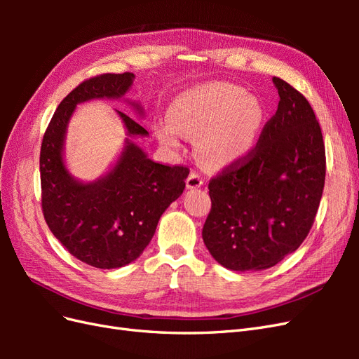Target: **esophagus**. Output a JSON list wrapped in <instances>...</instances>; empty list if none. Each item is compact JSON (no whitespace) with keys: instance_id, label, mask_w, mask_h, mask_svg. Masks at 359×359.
Segmentation results:
<instances>
[{"instance_id":"1","label":"esophagus","mask_w":359,"mask_h":359,"mask_svg":"<svg viewBox=\"0 0 359 359\" xmlns=\"http://www.w3.org/2000/svg\"><path fill=\"white\" fill-rule=\"evenodd\" d=\"M187 189H199L203 184V178L196 172H191L187 178Z\"/></svg>"}]
</instances>
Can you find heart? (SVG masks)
<instances>
[{"mask_svg":"<svg viewBox=\"0 0 359 359\" xmlns=\"http://www.w3.org/2000/svg\"><path fill=\"white\" fill-rule=\"evenodd\" d=\"M264 106L238 86L206 83L182 93L169 109V123L158 127L163 144L180 145V133L199 137V156L220 168L243 158L257 142Z\"/></svg>","mask_w":359,"mask_h":359,"instance_id":"b5f03b06","label":"heart"}]
</instances>
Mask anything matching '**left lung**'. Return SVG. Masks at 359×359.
Listing matches in <instances>:
<instances>
[{"mask_svg":"<svg viewBox=\"0 0 359 359\" xmlns=\"http://www.w3.org/2000/svg\"><path fill=\"white\" fill-rule=\"evenodd\" d=\"M280 102L247 156L210 180L211 211L202 238L220 265L259 271L306 240L327 172L319 121L309 100L276 78Z\"/></svg>","mask_w":359,"mask_h":359,"instance_id":"8db88e82","label":"left lung"}]
</instances>
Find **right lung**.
<instances>
[{
    "instance_id": "right-lung-1",
    "label": "right lung",
    "mask_w": 359,
    "mask_h": 359,
    "mask_svg": "<svg viewBox=\"0 0 359 359\" xmlns=\"http://www.w3.org/2000/svg\"><path fill=\"white\" fill-rule=\"evenodd\" d=\"M133 81L135 74L126 72L81 82L58 104L40 148L41 211L50 232L76 259L102 269L124 266L139 257L161 214L181 196L190 173L187 166L149 160L130 140L116 166L93 184L78 182L64 168V135L74 106L100 97L118 99ZM118 114L128 136L148 135L132 116Z\"/></svg>"
}]
</instances>
